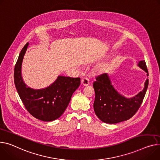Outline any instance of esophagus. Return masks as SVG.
Instances as JSON below:
<instances>
[{
  "label": "esophagus",
  "mask_w": 160,
  "mask_h": 160,
  "mask_svg": "<svg viewBox=\"0 0 160 160\" xmlns=\"http://www.w3.org/2000/svg\"><path fill=\"white\" fill-rule=\"evenodd\" d=\"M82 83L84 86L88 85L89 84V80L88 78H83L82 79Z\"/></svg>",
  "instance_id": "1"
}]
</instances>
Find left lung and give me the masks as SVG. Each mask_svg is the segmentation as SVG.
I'll use <instances>...</instances> for the list:
<instances>
[{"instance_id":"8db88e82","label":"left lung","mask_w":160,"mask_h":160,"mask_svg":"<svg viewBox=\"0 0 160 160\" xmlns=\"http://www.w3.org/2000/svg\"><path fill=\"white\" fill-rule=\"evenodd\" d=\"M138 66L149 75L146 61H139ZM148 84L149 80L147 79L142 91L132 98H127L114 88L108 73L98 75L93 83L95 91L93 107L97 117L107 124L118 123L132 118L142 103Z\"/></svg>"}]
</instances>
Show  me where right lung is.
<instances>
[{"label": "right lung", "instance_id": "right-lung-1", "mask_svg": "<svg viewBox=\"0 0 160 160\" xmlns=\"http://www.w3.org/2000/svg\"><path fill=\"white\" fill-rule=\"evenodd\" d=\"M28 42L19 54L14 67V80L22 102L33 117L42 121H52L62 115L71 96L80 85V78L59 76L50 85L44 89H34L28 87L22 77V65Z\"/></svg>", "mask_w": 160, "mask_h": 160}]
</instances>
